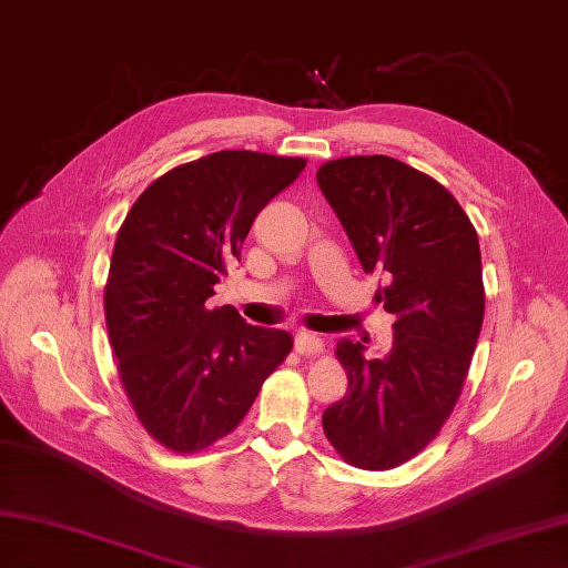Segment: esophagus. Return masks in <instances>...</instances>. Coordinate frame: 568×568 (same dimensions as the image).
<instances>
[{
  "label": "esophagus",
  "instance_id": "34e87169",
  "mask_svg": "<svg viewBox=\"0 0 568 568\" xmlns=\"http://www.w3.org/2000/svg\"><path fill=\"white\" fill-rule=\"evenodd\" d=\"M295 349L304 356H314L323 352V339L314 333H297L295 335Z\"/></svg>",
  "mask_w": 568,
  "mask_h": 568
}]
</instances>
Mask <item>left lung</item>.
I'll list each match as a JSON object with an SVG mask.
<instances>
[{"mask_svg":"<svg viewBox=\"0 0 568 568\" xmlns=\"http://www.w3.org/2000/svg\"><path fill=\"white\" fill-rule=\"evenodd\" d=\"M316 181L395 316L376 359L354 337L337 343L349 387L323 430L352 466L385 471L433 440L462 393L485 310L478 235L440 183L393 156L335 159Z\"/></svg>","mask_w":568,"mask_h":568,"instance_id":"8db88e82","label":"left lung"}]
</instances>
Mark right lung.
Returning <instances> with one entry per match:
<instances>
[{"label": "right lung", "mask_w": 568, "mask_h": 568, "mask_svg": "<svg viewBox=\"0 0 568 568\" xmlns=\"http://www.w3.org/2000/svg\"><path fill=\"white\" fill-rule=\"evenodd\" d=\"M304 159L223 150L164 173L128 212L104 306L119 374L148 433L173 452L229 435L293 335L212 310L256 214L297 181Z\"/></svg>", "instance_id": "right-lung-1"}]
</instances>
